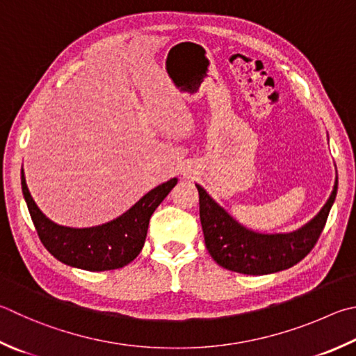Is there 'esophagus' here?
Here are the masks:
<instances>
[{"mask_svg":"<svg viewBox=\"0 0 356 356\" xmlns=\"http://www.w3.org/2000/svg\"><path fill=\"white\" fill-rule=\"evenodd\" d=\"M184 174H185V172H184Z\"/></svg>","mask_w":356,"mask_h":356,"instance_id":"34e87169","label":"esophagus"}]
</instances>
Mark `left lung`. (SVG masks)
<instances>
[{
	"label": "left lung",
	"instance_id": "8db88e82",
	"mask_svg": "<svg viewBox=\"0 0 356 356\" xmlns=\"http://www.w3.org/2000/svg\"><path fill=\"white\" fill-rule=\"evenodd\" d=\"M196 188L204 240L213 260L235 273L264 275L294 266L314 248L334 202L338 179L318 215L289 234H260L244 227L215 202L202 186L196 184Z\"/></svg>",
	"mask_w": 356,
	"mask_h": 356
}]
</instances>
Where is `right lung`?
I'll list each match as a JSON object with an SVG mask.
<instances>
[{
    "label": "right lung",
    "instance_id": "right-lung-1",
    "mask_svg": "<svg viewBox=\"0 0 356 356\" xmlns=\"http://www.w3.org/2000/svg\"><path fill=\"white\" fill-rule=\"evenodd\" d=\"M177 184L174 177L141 197L126 213L96 227L74 229L51 221L38 209L22 171V190L38 238L51 255L68 266L86 270H111L126 266L143 249L152 213Z\"/></svg>",
    "mask_w": 356,
    "mask_h": 356
}]
</instances>
